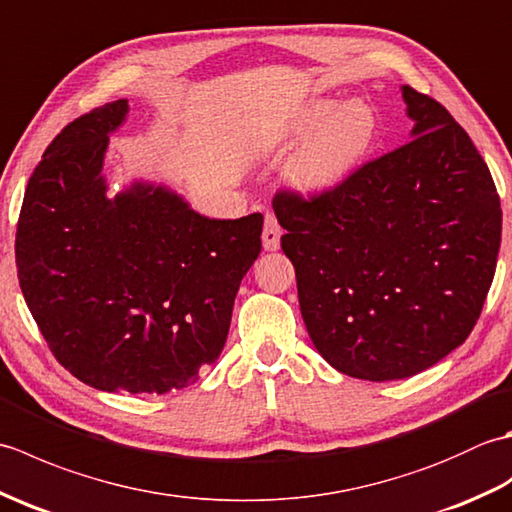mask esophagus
Listing matches in <instances>:
<instances>
[{
	"mask_svg": "<svg viewBox=\"0 0 512 512\" xmlns=\"http://www.w3.org/2000/svg\"><path fill=\"white\" fill-rule=\"evenodd\" d=\"M279 239H281V228L275 215H266L264 220V231H262V242L266 250H277L279 248Z\"/></svg>",
	"mask_w": 512,
	"mask_h": 512,
	"instance_id": "obj_1",
	"label": "esophagus"
}]
</instances>
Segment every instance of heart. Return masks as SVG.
I'll return each mask as SVG.
<instances>
[{"label": "heart", "instance_id": "heart-1", "mask_svg": "<svg viewBox=\"0 0 512 512\" xmlns=\"http://www.w3.org/2000/svg\"><path fill=\"white\" fill-rule=\"evenodd\" d=\"M378 136L380 118L367 101H312L286 136L288 145L309 138L288 160V184L306 195L334 191L365 165Z\"/></svg>", "mask_w": 512, "mask_h": 512}]
</instances>
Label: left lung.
<instances>
[{
    "mask_svg": "<svg viewBox=\"0 0 512 512\" xmlns=\"http://www.w3.org/2000/svg\"><path fill=\"white\" fill-rule=\"evenodd\" d=\"M400 92L407 145L319 198L273 200L314 347L374 383L420 374L466 341L502 242L499 195L469 134L438 101Z\"/></svg>",
    "mask_w": 512,
    "mask_h": 512,
    "instance_id": "left-lung-1",
    "label": "left lung"
}]
</instances>
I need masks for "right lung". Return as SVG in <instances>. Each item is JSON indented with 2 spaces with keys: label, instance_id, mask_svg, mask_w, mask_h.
Masks as SVG:
<instances>
[{
  "label": "right lung",
  "instance_id": "obj_1",
  "mask_svg": "<svg viewBox=\"0 0 512 512\" xmlns=\"http://www.w3.org/2000/svg\"><path fill=\"white\" fill-rule=\"evenodd\" d=\"M127 114L118 99L52 140L21 204L17 277L72 376L112 394H167L220 358L264 217L211 220L151 180L110 195L105 154Z\"/></svg>",
  "mask_w": 512,
  "mask_h": 512
}]
</instances>
